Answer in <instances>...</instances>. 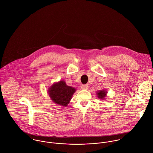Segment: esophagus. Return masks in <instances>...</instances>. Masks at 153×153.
I'll use <instances>...</instances> for the list:
<instances>
[{"instance_id": "34e87169", "label": "esophagus", "mask_w": 153, "mask_h": 153, "mask_svg": "<svg viewBox=\"0 0 153 153\" xmlns=\"http://www.w3.org/2000/svg\"><path fill=\"white\" fill-rule=\"evenodd\" d=\"M82 89H88V86L87 85H82Z\"/></svg>"}]
</instances>
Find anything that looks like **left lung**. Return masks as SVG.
<instances>
[{"mask_svg":"<svg viewBox=\"0 0 153 153\" xmlns=\"http://www.w3.org/2000/svg\"><path fill=\"white\" fill-rule=\"evenodd\" d=\"M106 94L107 92L105 91V90H102V91H100L97 93V95L98 98H100V99H104L106 97Z\"/></svg>","mask_w":153,"mask_h":153,"instance_id":"8db88e82","label":"left lung"}]
</instances>
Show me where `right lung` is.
I'll list each match as a JSON object with an SVG mask.
<instances>
[{
  "label": "right lung",
  "instance_id": "right-lung-1",
  "mask_svg": "<svg viewBox=\"0 0 153 153\" xmlns=\"http://www.w3.org/2000/svg\"><path fill=\"white\" fill-rule=\"evenodd\" d=\"M76 89L67 86L64 81L54 83L49 90V95L52 100L61 106H67Z\"/></svg>",
  "mask_w": 153,
  "mask_h": 153
}]
</instances>
